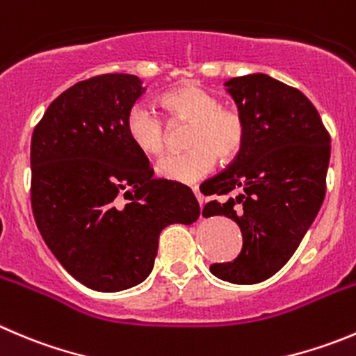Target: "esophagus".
<instances>
[{"instance_id": "1", "label": "esophagus", "mask_w": 356, "mask_h": 356, "mask_svg": "<svg viewBox=\"0 0 356 356\" xmlns=\"http://www.w3.org/2000/svg\"><path fill=\"white\" fill-rule=\"evenodd\" d=\"M193 193H195V196H196V200H198L200 207H203V195H202V193H200L198 186H195V188H193Z\"/></svg>"}]
</instances>
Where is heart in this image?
<instances>
[{
	"mask_svg": "<svg viewBox=\"0 0 356 356\" xmlns=\"http://www.w3.org/2000/svg\"><path fill=\"white\" fill-rule=\"evenodd\" d=\"M161 106L175 122L191 123L186 153H172L156 163L160 177L181 184H195L213 170L217 156L231 160L240 153L247 136L243 115L224 108L219 99L195 83L167 92ZM125 130L134 146L146 154H160L167 144L165 122L146 104H134L125 118Z\"/></svg>",
	"mask_w": 356,
	"mask_h": 356,
	"instance_id": "heart-1",
	"label": "heart"
}]
</instances>
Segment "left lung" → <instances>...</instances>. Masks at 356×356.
I'll return each mask as SVG.
<instances>
[{
    "mask_svg": "<svg viewBox=\"0 0 356 356\" xmlns=\"http://www.w3.org/2000/svg\"><path fill=\"white\" fill-rule=\"evenodd\" d=\"M247 123L233 163L209 179L217 195L203 216H226L240 226L243 245L231 262L210 266L213 277L238 285L268 280L292 257L323 198L330 137L318 111L298 88L262 72L224 83Z\"/></svg>",
    "mask_w": 356,
    "mask_h": 356,
    "instance_id": "left-lung-1",
    "label": "left lung"
}]
</instances>
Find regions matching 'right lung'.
<instances>
[{
	"mask_svg": "<svg viewBox=\"0 0 356 356\" xmlns=\"http://www.w3.org/2000/svg\"><path fill=\"white\" fill-rule=\"evenodd\" d=\"M144 92L137 76L120 72L76 83L48 106L31 139L38 229L64 270L97 292L146 280L161 229L200 216L191 189L154 179L127 136V113Z\"/></svg>",
	"mask_w": 356,
	"mask_h": 356,
	"instance_id": "right-lung-1",
	"label": "right lung"
}]
</instances>
